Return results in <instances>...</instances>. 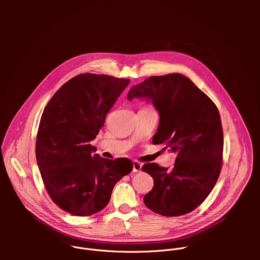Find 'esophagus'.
<instances>
[{"label": "esophagus", "mask_w": 260, "mask_h": 260, "mask_svg": "<svg viewBox=\"0 0 260 260\" xmlns=\"http://www.w3.org/2000/svg\"><path fill=\"white\" fill-rule=\"evenodd\" d=\"M141 170H142V164H140L139 161L135 160L133 162V172L138 173V172H141Z\"/></svg>", "instance_id": "obj_1"}]
</instances>
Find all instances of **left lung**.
Segmentation results:
<instances>
[{"label": "left lung", "mask_w": 260, "mask_h": 260, "mask_svg": "<svg viewBox=\"0 0 260 260\" xmlns=\"http://www.w3.org/2000/svg\"><path fill=\"white\" fill-rule=\"evenodd\" d=\"M147 98L159 112L154 144H166L177 154L170 171L145 164L154 185L144 197L151 211L167 217L197 209L210 194L222 168L223 129L214 102L189 78L179 73L151 76L131 88L127 100Z\"/></svg>", "instance_id": "obj_1"}]
</instances>
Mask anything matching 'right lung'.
Returning <instances> with one entry per match:
<instances>
[{"mask_svg": "<svg viewBox=\"0 0 260 260\" xmlns=\"http://www.w3.org/2000/svg\"><path fill=\"white\" fill-rule=\"evenodd\" d=\"M129 79L85 73L70 79L50 99L41 116L36 157L54 204L76 216L103 210L114 185L133 170L128 158L92 154L90 141Z\"/></svg>", "mask_w": 260, "mask_h": 260, "instance_id": "right-lung-1", "label": "right lung"}]
</instances>
